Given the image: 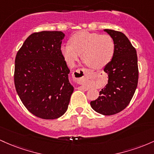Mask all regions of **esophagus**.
Segmentation results:
<instances>
[{"mask_svg": "<svg viewBox=\"0 0 154 154\" xmlns=\"http://www.w3.org/2000/svg\"><path fill=\"white\" fill-rule=\"evenodd\" d=\"M91 74H92V71H91L90 70L84 68H79L72 72V78H73V80L75 82L82 84V83H84L91 76ZM79 89H86V88L82 86H79Z\"/></svg>", "mask_w": 154, "mask_h": 154, "instance_id": "obj_1", "label": "esophagus"}]
</instances>
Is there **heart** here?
Masks as SVG:
<instances>
[{"label": "heart", "instance_id": "b5f03b06", "mask_svg": "<svg viewBox=\"0 0 154 154\" xmlns=\"http://www.w3.org/2000/svg\"><path fill=\"white\" fill-rule=\"evenodd\" d=\"M61 54L69 67H73L81 54L83 61L89 68L99 70L111 61L115 51L113 38L83 30L75 32L70 38V44H63Z\"/></svg>", "mask_w": 154, "mask_h": 154}]
</instances>
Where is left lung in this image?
<instances>
[{
    "label": "left lung",
    "mask_w": 154,
    "mask_h": 154,
    "mask_svg": "<svg viewBox=\"0 0 154 154\" xmlns=\"http://www.w3.org/2000/svg\"><path fill=\"white\" fill-rule=\"evenodd\" d=\"M105 31L113 38L115 51L104 68L108 75V84L90 105L100 114L110 116L125 109L129 104L137 86L139 71L137 51L127 36L119 31Z\"/></svg>",
    "instance_id": "8db88e82"
}]
</instances>
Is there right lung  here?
I'll return each mask as SVG.
<instances>
[{"label":"right lung","instance_id":"add662e5","mask_svg":"<svg viewBox=\"0 0 154 154\" xmlns=\"http://www.w3.org/2000/svg\"><path fill=\"white\" fill-rule=\"evenodd\" d=\"M61 31L34 32L25 40L15 58L16 91L32 114L55 119L66 112L73 92L70 70L61 54Z\"/></svg>","mask_w":154,"mask_h":154}]
</instances>
